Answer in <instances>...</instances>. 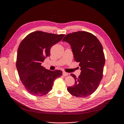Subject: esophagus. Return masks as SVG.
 Instances as JSON below:
<instances>
[{
    "label": "esophagus",
    "mask_w": 124,
    "mask_h": 124,
    "mask_svg": "<svg viewBox=\"0 0 124 124\" xmlns=\"http://www.w3.org/2000/svg\"><path fill=\"white\" fill-rule=\"evenodd\" d=\"M62 74H63V76H68V73L66 72H65V71H63V72H62Z\"/></svg>",
    "instance_id": "34e87169"
}]
</instances>
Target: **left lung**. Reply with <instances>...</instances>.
Segmentation results:
<instances>
[{"label": "left lung", "instance_id": "8db88e82", "mask_svg": "<svg viewBox=\"0 0 124 124\" xmlns=\"http://www.w3.org/2000/svg\"><path fill=\"white\" fill-rule=\"evenodd\" d=\"M62 41L70 45L74 61L80 62L81 70L78 78L71 74L75 83L67 90L78 98L91 95L98 88L103 76L105 57L102 45L92 33L82 31L69 33Z\"/></svg>", "mask_w": 124, "mask_h": 124}]
</instances>
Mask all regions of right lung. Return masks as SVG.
<instances>
[{
	"label": "right lung",
	"instance_id": "1",
	"mask_svg": "<svg viewBox=\"0 0 124 124\" xmlns=\"http://www.w3.org/2000/svg\"><path fill=\"white\" fill-rule=\"evenodd\" d=\"M64 36L37 31L30 33L21 42L16 66L22 83L31 95L40 97L47 94L52 90L54 80L62 76L61 70L51 71L41 64L50 56L52 46Z\"/></svg>",
	"mask_w": 124,
	"mask_h": 124
}]
</instances>
